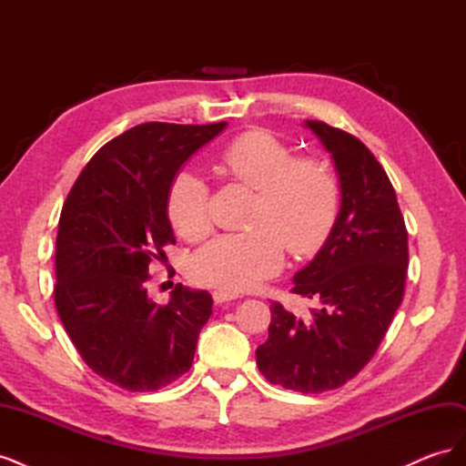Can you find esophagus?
Segmentation results:
<instances>
[{"mask_svg": "<svg viewBox=\"0 0 466 466\" xmlns=\"http://www.w3.org/2000/svg\"><path fill=\"white\" fill-rule=\"evenodd\" d=\"M211 295H214V301L218 305H221L225 301H233V299L238 298V293H231V291H225V289H218V291H214Z\"/></svg>", "mask_w": 466, "mask_h": 466, "instance_id": "esophagus-1", "label": "esophagus"}]
</instances>
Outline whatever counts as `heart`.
Here are the masks:
<instances>
[{"label":"heart","mask_w":466,"mask_h":466,"mask_svg":"<svg viewBox=\"0 0 466 466\" xmlns=\"http://www.w3.org/2000/svg\"><path fill=\"white\" fill-rule=\"evenodd\" d=\"M223 168L235 180L258 190L248 233L221 235L190 260V276L202 286L243 291L274 276L286 247L295 257L317 252L338 216V182L330 168L313 157H293L291 147L270 132L237 136L221 153ZM167 211L177 233L202 241L209 233L211 206L206 182L178 171L168 187Z\"/></svg>","instance_id":"heart-1"}]
</instances>
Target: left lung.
<instances>
[{
    "label": "left lung",
    "instance_id": "left-lung-1",
    "mask_svg": "<svg viewBox=\"0 0 466 466\" xmlns=\"http://www.w3.org/2000/svg\"><path fill=\"white\" fill-rule=\"evenodd\" d=\"M330 153L340 209L315 258L293 276V293L319 303L299 317L272 303L260 373L298 392L342 387L373 358L402 303L408 233L385 168L358 137L305 120Z\"/></svg>",
    "mask_w": 466,
    "mask_h": 466
}]
</instances>
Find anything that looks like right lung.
Wrapping results in <instances>:
<instances>
[{
    "label": "right lung",
    "mask_w": 466,
    "mask_h": 466,
    "mask_svg": "<svg viewBox=\"0 0 466 466\" xmlns=\"http://www.w3.org/2000/svg\"><path fill=\"white\" fill-rule=\"evenodd\" d=\"M225 126H134L93 155L67 194L56 309L79 356L112 385L159 390L190 370L214 299L177 284L159 307L146 281L149 262L177 241L167 211L173 177Z\"/></svg>",
    "instance_id": "1"
}]
</instances>
